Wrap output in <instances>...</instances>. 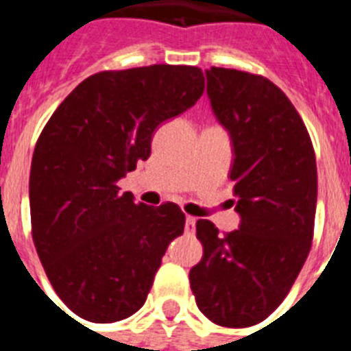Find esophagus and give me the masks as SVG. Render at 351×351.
Segmentation results:
<instances>
[{"mask_svg": "<svg viewBox=\"0 0 351 351\" xmlns=\"http://www.w3.org/2000/svg\"><path fill=\"white\" fill-rule=\"evenodd\" d=\"M195 228H197V219L195 217H186V233H195Z\"/></svg>", "mask_w": 351, "mask_h": 351, "instance_id": "34e87169", "label": "esophagus"}]
</instances>
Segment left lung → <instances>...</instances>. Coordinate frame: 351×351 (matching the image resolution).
<instances>
[{"mask_svg":"<svg viewBox=\"0 0 351 351\" xmlns=\"http://www.w3.org/2000/svg\"><path fill=\"white\" fill-rule=\"evenodd\" d=\"M211 111L233 145L239 230L226 237L198 220L202 261L189 271L198 310L215 324L245 328L284 300L310 253L317 164L310 134L288 96L267 78L206 71Z\"/></svg>","mask_w":351,"mask_h":351,"instance_id":"1","label":"left lung"}]
</instances>
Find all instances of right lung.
Instances as JSON below:
<instances>
[{"label":"right lung","mask_w":351,"mask_h":351,"mask_svg":"<svg viewBox=\"0 0 351 351\" xmlns=\"http://www.w3.org/2000/svg\"><path fill=\"white\" fill-rule=\"evenodd\" d=\"M202 93L198 67L106 71L84 80L41 131L29 180L32 239L52 288L85 321L136 313L184 233L176 204H134L118 180L149 158L154 129Z\"/></svg>","instance_id":"obj_1"}]
</instances>
